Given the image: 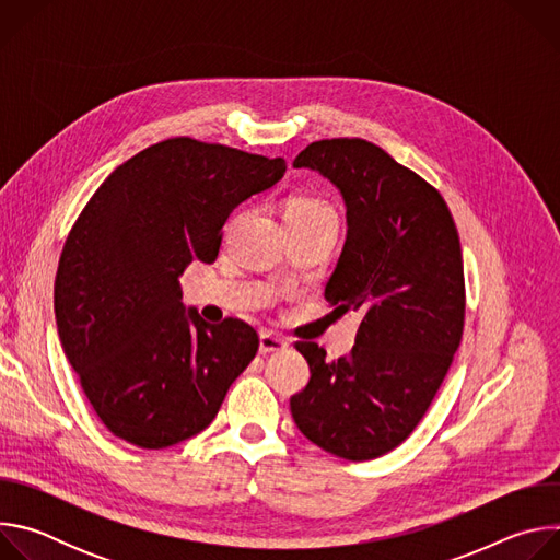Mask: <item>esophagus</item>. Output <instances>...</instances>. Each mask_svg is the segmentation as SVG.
Instances as JSON below:
<instances>
[{
    "instance_id": "obj_1",
    "label": "esophagus",
    "mask_w": 560,
    "mask_h": 560,
    "mask_svg": "<svg viewBox=\"0 0 560 560\" xmlns=\"http://www.w3.org/2000/svg\"><path fill=\"white\" fill-rule=\"evenodd\" d=\"M290 343L279 337V335H272V332H261L259 337V352L261 354H270V352H283Z\"/></svg>"
}]
</instances>
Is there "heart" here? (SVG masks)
<instances>
[{
    "label": "heart",
    "instance_id": "1",
    "mask_svg": "<svg viewBox=\"0 0 560 560\" xmlns=\"http://www.w3.org/2000/svg\"><path fill=\"white\" fill-rule=\"evenodd\" d=\"M305 212H332V210L328 203L314 197H294L285 208V214H305Z\"/></svg>",
    "mask_w": 560,
    "mask_h": 560
}]
</instances>
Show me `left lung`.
<instances>
[{
	"mask_svg": "<svg viewBox=\"0 0 560 560\" xmlns=\"http://www.w3.org/2000/svg\"><path fill=\"white\" fill-rule=\"evenodd\" d=\"M292 166L326 177L343 199L348 232L326 301L332 314H361L354 348L335 363L316 343H296L310 383L290 398L292 419L322 450L370 460L412 434L460 343L458 232L443 197L365 139L314 141Z\"/></svg>",
	"mask_w": 560,
	"mask_h": 560,
	"instance_id": "1",
	"label": "left lung"
}]
</instances>
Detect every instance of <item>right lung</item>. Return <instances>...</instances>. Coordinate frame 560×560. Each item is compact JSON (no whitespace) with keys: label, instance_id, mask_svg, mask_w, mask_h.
<instances>
[{"label":"right lung","instance_id":"1","mask_svg":"<svg viewBox=\"0 0 560 560\" xmlns=\"http://www.w3.org/2000/svg\"><path fill=\"white\" fill-rule=\"evenodd\" d=\"M283 173L281 156L175 137L115 168L79 214L55 277L57 332L115 436L162 450L199 434L255 359L257 332L186 310L179 277L212 264L230 212Z\"/></svg>","mask_w":560,"mask_h":560}]
</instances>
